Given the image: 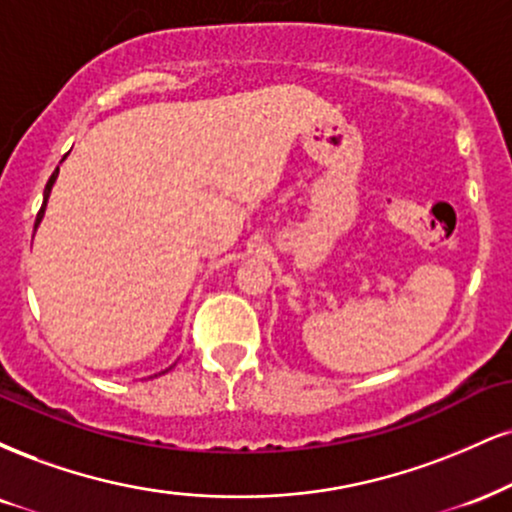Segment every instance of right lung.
Instances as JSON below:
<instances>
[{
  "label": "right lung",
  "instance_id": "1",
  "mask_svg": "<svg viewBox=\"0 0 512 512\" xmlns=\"http://www.w3.org/2000/svg\"><path fill=\"white\" fill-rule=\"evenodd\" d=\"M57 176H59V166H57V169H54V174L49 176V181H47V186H45V197H42V207H40V212H38V219H35V231H38L40 221H42V217H45V207H47L49 193H52V186H54V181H57ZM169 369H164V372H169Z\"/></svg>",
  "mask_w": 512,
  "mask_h": 512
}]
</instances>
